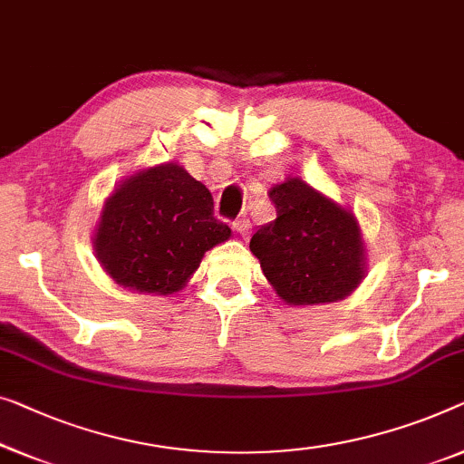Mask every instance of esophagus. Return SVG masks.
<instances>
[{"instance_id": "esophagus-1", "label": "esophagus", "mask_w": 464, "mask_h": 464, "mask_svg": "<svg viewBox=\"0 0 464 464\" xmlns=\"http://www.w3.org/2000/svg\"><path fill=\"white\" fill-rule=\"evenodd\" d=\"M234 230H237L240 237L246 240L248 234H251V221L245 219V218L243 219H237V221H234Z\"/></svg>"}]
</instances>
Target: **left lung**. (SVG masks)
Wrapping results in <instances>:
<instances>
[{"mask_svg":"<svg viewBox=\"0 0 464 464\" xmlns=\"http://www.w3.org/2000/svg\"><path fill=\"white\" fill-rule=\"evenodd\" d=\"M276 219L251 238L267 282L286 305L334 304L368 274L366 243L353 211L301 178L270 188Z\"/></svg>","mask_w":464,"mask_h":464,"instance_id":"left-lung-1","label":"left lung"}]
</instances>
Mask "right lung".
Returning a JSON list of instances; mask_svg holds the SVG:
<instances>
[{
    "mask_svg": "<svg viewBox=\"0 0 464 464\" xmlns=\"http://www.w3.org/2000/svg\"><path fill=\"white\" fill-rule=\"evenodd\" d=\"M232 230L213 218V197L182 165L160 163L127 176L104 200L93 251L127 291L173 295L188 285L205 253Z\"/></svg>",
    "mask_w": 464,
    "mask_h": 464,
    "instance_id": "obj_1",
    "label": "right lung"
}]
</instances>
